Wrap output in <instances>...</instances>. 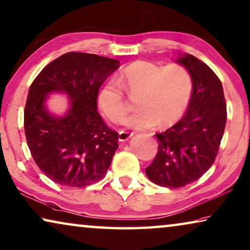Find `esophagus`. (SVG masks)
<instances>
[{
	"instance_id": "obj_1",
	"label": "esophagus",
	"mask_w": 250,
	"mask_h": 250,
	"mask_svg": "<svg viewBox=\"0 0 250 250\" xmlns=\"http://www.w3.org/2000/svg\"><path fill=\"white\" fill-rule=\"evenodd\" d=\"M131 137H132V132L125 131V130H121V131L119 132V140L120 141H126V140H129Z\"/></svg>"
}]
</instances>
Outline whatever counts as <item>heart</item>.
Segmentation results:
<instances>
[{"label": "heart", "mask_w": 250, "mask_h": 250, "mask_svg": "<svg viewBox=\"0 0 250 250\" xmlns=\"http://www.w3.org/2000/svg\"><path fill=\"white\" fill-rule=\"evenodd\" d=\"M117 81L109 80L100 87L98 104L113 122L124 120L126 105L124 87L138 95V112L126 118L125 125L137 130L157 125L165 128L180 120L188 110L193 93V77L185 66L174 62L162 66L152 62L137 61L122 69Z\"/></svg>", "instance_id": "1"}]
</instances>
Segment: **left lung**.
Returning a JSON list of instances; mask_svg holds the SVG:
<instances>
[{
	"label": "left lung",
	"mask_w": 250,
	"mask_h": 250,
	"mask_svg": "<svg viewBox=\"0 0 250 250\" xmlns=\"http://www.w3.org/2000/svg\"><path fill=\"white\" fill-rule=\"evenodd\" d=\"M177 62L192 74L193 93L184 117L157 133L158 150L146 168L149 180L164 188H183L199 180L217 157L225 132L227 104L221 81L192 55Z\"/></svg>",
	"instance_id": "1"
}]
</instances>
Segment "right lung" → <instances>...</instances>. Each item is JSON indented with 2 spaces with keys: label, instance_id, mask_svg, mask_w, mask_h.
I'll return each mask as SVG.
<instances>
[{
  "label": "right lung",
  "instance_id": "obj_1",
  "mask_svg": "<svg viewBox=\"0 0 250 250\" xmlns=\"http://www.w3.org/2000/svg\"><path fill=\"white\" fill-rule=\"evenodd\" d=\"M119 62L70 51L49 62L30 86L24 133L33 161L55 183L84 188L105 176L119 147V133L98 112V92ZM64 91L71 98L65 117L45 110V96Z\"/></svg>",
  "mask_w": 250,
  "mask_h": 250
}]
</instances>
